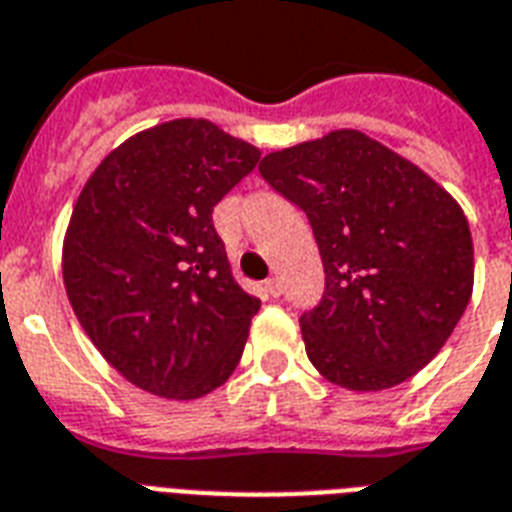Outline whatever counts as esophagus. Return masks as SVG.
Instances as JSON below:
<instances>
[{
    "mask_svg": "<svg viewBox=\"0 0 512 512\" xmlns=\"http://www.w3.org/2000/svg\"><path fill=\"white\" fill-rule=\"evenodd\" d=\"M264 288H267V293L272 296V299H277V296L283 293V285H280V280H277V277H269L267 283H264Z\"/></svg>",
    "mask_w": 512,
    "mask_h": 512,
    "instance_id": "1",
    "label": "esophagus"
}]
</instances>
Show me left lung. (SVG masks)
Listing matches in <instances>:
<instances>
[{"instance_id":"left-lung-1","label":"left lung","mask_w":512,"mask_h":512,"mask_svg":"<svg viewBox=\"0 0 512 512\" xmlns=\"http://www.w3.org/2000/svg\"><path fill=\"white\" fill-rule=\"evenodd\" d=\"M261 178L310 219L326 291L299 318L328 382L376 392L441 352L473 293L462 208L425 170L360 130L267 154Z\"/></svg>"}]
</instances>
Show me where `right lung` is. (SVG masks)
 <instances>
[{"label": "right lung", "instance_id": "add662e5", "mask_svg": "<svg viewBox=\"0 0 512 512\" xmlns=\"http://www.w3.org/2000/svg\"><path fill=\"white\" fill-rule=\"evenodd\" d=\"M261 152L208 120L136 133L87 178L63 237V285L128 382L194 400L227 382L261 301L232 277L213 208Z\"/></svg>", "mask_w": 512, "mask_h": 512}]
</instances>
